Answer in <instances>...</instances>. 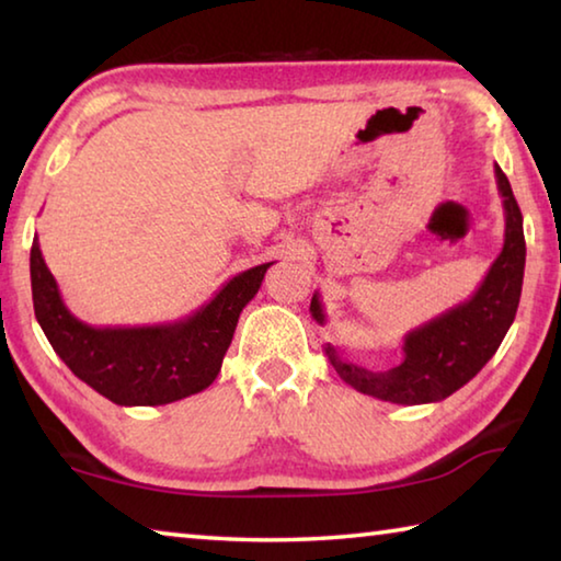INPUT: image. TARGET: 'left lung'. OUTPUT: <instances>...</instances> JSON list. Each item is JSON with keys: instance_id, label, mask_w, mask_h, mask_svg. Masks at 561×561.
Instances as JSON below:
<instances>
[{"instance_id": "left-lung-1", "label": "left lung", "mask_w": 561, "mask_h": 561, "mask_svg": "<svg viewBox=\"0 0 561 561\" xmlns=\"http://www.w3.org/2000/svg\"><path fill=\"white\" fill-rule=\"evenodd\" d=\"M495 178L505 207V244L470 299L408 331L403 360L383 374L351 364L334 346H324L329 364L358 393L401 405L438 403L478 376L495 356L517 314L527 254L519 205L500 165H495ZM309 311L317 324H324L327 314L317 291Z\"/></svg>"}]
</instances>
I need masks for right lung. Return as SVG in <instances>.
Here are the masks:
<instances>
[{"mask_svg":"<svg viewBox=\"0 0 561 561\" xmlns=\"http://www.w3.org/2000/svg\"><path fill=\"white\" fill-rule=\"evenodd\" d=\"M274 262L240 272L193 314L156 327H89L66 307L54 274L32 244L34 314L56 354L116 405H165L205 391L232 344L237 319Z\"/></svg>","mask_w":561,"mask_h":561,"instance_id":"add662e5","label":"right lung"}]
</instances>
